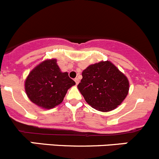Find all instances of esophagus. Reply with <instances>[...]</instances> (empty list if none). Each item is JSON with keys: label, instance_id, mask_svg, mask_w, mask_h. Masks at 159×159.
Instances as JSON below:
<instances>
[{"label": "esophagus", "instance_id": "esophagus-1", "mask_svg": "<svg viewBox=\"0 0 159 159\" xmlns=\"http://www.w3.org/2000/svg\"><path fill=\"white\" fill-rule=\"evenodd\" d=\"M75 80V84H76V85H77V84H79V82H80V80H79L78 78H75V80Z\"/></svg>", "mask_w": 159, "mask_h": 159}]
</instances>
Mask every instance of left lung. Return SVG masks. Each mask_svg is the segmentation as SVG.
Segmentation results:
<instances>
[{
  "mask_svg": "<svg viewBox=\"0 0 159 159\" xmlns=\"http://www.w3.org/2000/svg\"><path fill=\"white\" fill-rule=\"evenodd\" d=\"M78 89L92 108L101 111L115 109L129 91V81L110 61L88 66L82 73Z\"/></svg>",
  "mask_w": 159,
  "mask_h": 159,
  "instance_id": "1",
  "label": "left lung"
}]
</instances>
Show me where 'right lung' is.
I'll list each match as a JSON object with an SVG mask.
<instances>
[{"label": "right lung", "instance_id": "1", "mask_svg": "<svg viewBox=\"0 0 159 159\" xmlns=\"http://www.w3.org/2000/svg\"><path fill=\"white\" fill-rule=\"evenodd\" d=\"M56 59L47 60L31 71L25 84L30 101L50 109L61 103L68 89L75 85L68 72H61Z\"/></svg>", "mask_w": 159, "mask_h": 159}]
</instances>
